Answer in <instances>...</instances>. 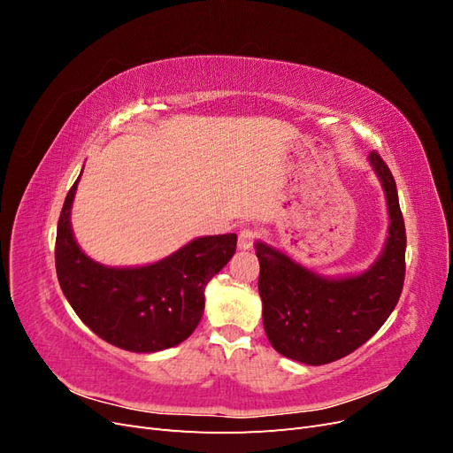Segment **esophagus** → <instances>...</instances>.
Listing matches in <instances>:
<instances>
[{"instance_id":"34e87169","label":"esophagus","mask_w":453,"mask_h":453,"mask_svg":"<svg viewBox=\"0 0 453 453\" xmlns=\"http://www.w3.org/2000/svg\"><path fill=\"white\" fill-rule=\"evenodd\" d=\"M255 230L251 228H242L240 230V236H238V248L240 250H251L253 243H255Z\"/></svg>"}]
</instances>
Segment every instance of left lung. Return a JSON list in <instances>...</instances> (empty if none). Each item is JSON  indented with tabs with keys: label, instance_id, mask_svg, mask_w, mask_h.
I'll return each mask as SVG.
<instances>
[{
	"label": "left lung",
	"instance_id": "8db88e82",
	"mask_svg": "<svg viewBox=\"0 0 453 453\" xmlns=\"http://www.w3.org/2000/svg\"><path fill=\"white\" fill-rule=\"evenodd\" d=\"M368 160L389 211L386 248L368 270L328 280L263 242L255 245L265 331L272 348L293 361L319 366L346 357L378 333L399 303L406 272L404 219L388 164L376 150Z\"/></svg>",
	"mask_w": 453,
	"mask_h": 453
}]
</instances>
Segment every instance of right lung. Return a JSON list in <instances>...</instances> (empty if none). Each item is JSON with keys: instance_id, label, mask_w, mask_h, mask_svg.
Instances as JSON below:
<instances>
[{"instance_id": "obj_1", "label": "right lung", "mask_w": 453, "mask_h": 453, "mask_svg": "<svg viewBox=\"0 0 453 453\" xmlns=\"http://www.w3.org/2000/svg\"><path fill=\"white\" fill-rule=\"evenodd\" d=\"M79 177L65 196L54 248L67 303L92 333L120 349L153 353L181 344L202 319L205 285L234 255L236 234L196 238L147 266L94 263L81 251L70 223Z\"/></svg>"}]
</instances>
